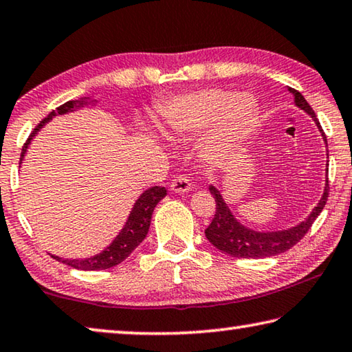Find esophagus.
I'll return each mask as SVG.
<instances>
[{"label": "esophagus", "mask_w": 352, "mask_h": 352, "mask_svg": "<svg viewBox=\"0 0 352 352\" xmlns=\"http://www.w3.org/2000/svg\"><path fill=\"white\" fill-rule=\"evenodd\" d=\"M170 189L178 194L188 192L189 189H191V182H189V178L186 175H178L174 178V180H172Z\"/></svg>", "instance_id": "34e87169"}]
</instances>
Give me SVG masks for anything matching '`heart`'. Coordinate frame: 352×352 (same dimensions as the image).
Segmentation results:
<instances>
[{
    "label": "heart",
    "instance_id": "obj_1",
    "mask_svg": "<svg viewBox=\"0 0 352 352\" xmlns=\"http://www.w3.org/2000/svg\"><path fill=\"white\" fill-rule=\"evenodd\" d=\"M256 104L248 94L224 89H200L177 97L161 111L167 135L183 138L213 124L206 141L211 148H222L246 139L255 124Z\"/></svg>",
    "mask_w": 352,
    "mask_h": 352
}]
</instances>
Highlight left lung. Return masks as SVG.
Masks as SVG:
<instances>
[{"mask_svg":"<svg viewBox=\"0 0 352 352\" xmlns=\"http://www.w3.org/2000/svg\"><path fill=\"white\" fill-rule=\"evenodd\" d=\"M289 92L294 96V102L300 109H304L305 113L311 116V119L315 120V124L320 128L322 139L327 144V139L324 131L318 122L316 116L311 109V106L307 103V100L302 97V94L298 92L296 89L289 87ZM329 158V156H327ZM329 167V164H327ZM329 172V170H327ZM210 192L213 194L214 202H216V213L211 224L206 227L205 235L208 238V241L213 244L216 249H219L221 252L228 254L232 256H238V258H266V256L278 255L285 250L292 249L294 244H298L300 239L305 236V233L310 230L311 224L324 208L329 197V178L326 180L324 194L320 200L310 216L307 217L304 222H300L299 226L288 228V230L280 232H255L252 228H248L239 224V222L233 217V214L228 210L227 204L222 200L221 192L217 191L214 186H210Z\"/></svg>","mask_w":352,"mask_h":352,"instance_id":"8db88e82","label":"left lung"}]
</instances>
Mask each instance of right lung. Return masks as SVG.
<instances>
[{
	"label": "right lung",
	"instance_id": "1",
	"mask_svg": "<svg viewBox=\"0 0 352 352\" xmlns=\"http://www.w3.org/2000/svg\"><path fill=\"white\" fill-rule=\"evenodd\" d=\"M82 104H87L86 100H70L64 104H60L56 108V111H52L45 119H43L41 124H38L34 131L31 133L28 141L25 142L23 148H21V156H20V163L23 160V156L26 153V148L30 146L31 139L37 135V131L47 124L48 120L53 119V116L56 114H65L74 111L75 108H80ZM166 188L161 186H153L144 191L141 194V197L136 200L135 206H133L130 216H128V221L125 227L122 228V232L117 235L113 243L106 248L103 252L97 254L96 256H91V258H82V260H64L59 258V256L52 255L54 260L63 261V263L69 265L75 270H81V271H100V270H108V267H113L116 265H119L124 261L128 255H130L133 250H135L139 244L142 243V239L146 238L148 227H150V221H152V213L155 210V206L158 205L161 199L166 196Z\"/></svg>",
	"mask_w": 352,
	"mask_h": 352
}]
</instances>
